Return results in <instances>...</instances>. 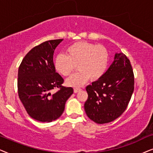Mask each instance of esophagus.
Here are the masks:
<instances>
[{
    "mask_svg": "<svg viewBox=\"0 0 153 153\" xmlns=\"http://www.w3.org/2000/svg\"><path fill=\"white\" fill-rule=\"evenodd\" d=\"M73 91H74V93H78L80 91H81V89H80V88H75L74 90H73Z\"/></svg>",
    "mask_w": 153,
    "mask_h": 153,
    "instance_id": "esophagus-1",
    "label": "esophagus"
}]
</instances>
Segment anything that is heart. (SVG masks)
Wrapping results in <instances>:
<instances>
[{
    "label": "heart",
    "instance_id": "1",
    "mask_svg": "<svg viewBox=\"0 0 153 153\" xmlns=\"http://www.w3.org/2000/svg\"><path fill=\"white\" fill-rule=\"evenodd\" d=\"M66 55L59 54L54 60L56 71L64 76H68L75 69L78 73L66 80L68 86L79 87L89 78L96 81L105 74L109 62V53L102 45L86 41L75 42L66 49Z\"/></svg>",
    "mask_w": 153,
    "mask_h": 153
}]
</instances>
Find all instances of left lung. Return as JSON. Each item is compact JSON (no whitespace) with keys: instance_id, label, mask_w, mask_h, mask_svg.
I'll return each instance as SVG.
<instances>
[{"instance_id":"left-lung-1","label":"left lung","mask_w":153,"mask_h":153,"mask_svg":"<svg viewBox=\"0 0 153 153\" xmlns=\"http://www.w3.org/2000/svg\"><path fill=\"white\" fill-rule=\"evenodd\" d=\"M134 89L133 70L123 53L114 60L102 78L87 85L88 99L84 108L87 117L97 124L108 123L127 108Z\"/></svg>"}]
</instances>
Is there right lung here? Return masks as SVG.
<instances>
[{"label": "right lung", "mask_w": 153, "mask_h": 153, "mask_svg": "<svg viewBox=\"0 0 153 153\" xmlns=\"http://www.w3.org/2000/svg\"><path fill=\"white\" fill-rule=\"evenodd\" d=\"M63 39L48 40L35 47L22 60L18 70V94L28 115L42 123H50L62 115L72 87H62V77L53 63L54 50ZM55 87L56 93L51 91Z\"/></svg>", "instance_id": "obj_1"}]
</instances>
